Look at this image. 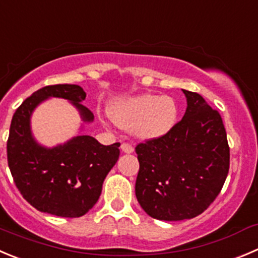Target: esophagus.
Instances as JSON below:
<instances>
[{"instance_id": "1", "label": "esophagus", "mask_w": 258, "mask_h": 258, "mask_svg": "<svg viewBox=\"0 0 258 258\" xmlns=\"http://www.w3.org/2000/svg\"><path fill=\"white\" fill-rule=\"evenodd\" d=\"M121 150L123 152H126V154H131V152H134V146L127 144V142H123V144L121 145Z\"/></svg>"}]
</instances>
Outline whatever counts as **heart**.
<instances>
[{"instance_id": "1", "label": "heart", "mask_w": 258, "mask_h": 258, "mask_svg": "<svg viewBox=\"0 0 258 258\" xmlns=\"http://www.w3.org/2000/svg\"><path fill=\"white\" fill-rule=\"evenodd\" d=\"M112 119L124 130H135L144 140H154L171 131L179 118V104L170 96L141 94L112 103Z\"/></svg>"}]
</instances>
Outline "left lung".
<instances>
[{"instance_id":"8db88e82","label":"left lung","mask_w":258,"mask_h":258,"mask_svg":"<svg viewBox=\"0 0 258 258\" xmlns=\"http://www.w3.org/2000/svg\"><path fill=\"white\" fill-rule=\"evenodd\" d=\"M186 111L171 131L136 146V198L150 217L182 221L214 202L229 170V146L218 111L198 93L182 91Z\"/></svg>"}]
</instances>
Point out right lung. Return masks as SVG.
<instances>
[{"mask_svg": "<svg viewBox=\"0 0 258 258\" xmlns=\"http://www.w3.org/2000/svg\"><path fill=\"white\" fill-rule=\"evenodd\" d=\"M72 102L83 122L93 113L82 104L86 92L76 84L47 86L22 102L12 117L7 140V161L17 189L37 211L66 218L82 217L93 208L107 174L119 156V142L104 146L94 137L79 135L55 147L37 144L30 119L47 98Z\"/></svg>", "mask_w": 258, "mask_h": 258, "instance_id": "right-lung-1", "label": "right lung"}]
</instances>
